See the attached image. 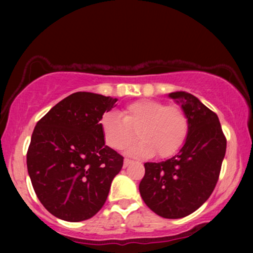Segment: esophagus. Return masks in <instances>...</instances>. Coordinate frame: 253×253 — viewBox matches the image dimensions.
<instances>
[{"label": "esophagus", "instance_id": "1", "mask_svg": "<svg viewBox=\"0 0 253 253\" xmlns=\"http://www.w3.org/2000/svg\"><path fill=\"white\" fill-rule=\"evenodd\" d=\"M131 162H132V160H130V159H124V164H123V167L126 168L127 166H129Z\"/></svg>", "mask_w": 253, "mask_h": 253}]
</instances>
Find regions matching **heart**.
Segmentation results:
<instances>
[{"mask_svg":"<svg viewBox=\"0 0 253 253\" xmlns=\"http://www.w3.org/2000/svg\"><path fill=\"white\" fill-rule=\"evenodd\" d=\"M100 126L105 143L113 150L126 148L137 132L140 141L132 145L127 154L147 158L157 153L159 158H168L177 153L184 144L189 119L181 107L143 99L126 105L121 115L107 113Z\"/></svg>","mask_w":253,"mask_h":253,"instance_id":"1","label":"heart"}]
</instances>
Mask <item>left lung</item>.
<instances>
[{"label": "left lung", "mask_w": 253, "mask_h": 253, "mask_svg": "<svg viewBox=\"0 0 253 253\" xmlns=\"http://www.w3.org/2000/svg\"><path fill=\"white\" fill-rule=\"evenodd\" d=\"M169 98L181 103L189 119V133L175 157L146 162L139 184L144 203L166 219H179L198 210L212 195L226 154L227 139L214 112L186 92Z\"/></svg>", "instance_id": "left-lung-1"}]
</instances>
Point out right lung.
Instances as JSON below:
<instances>
[{"mask_svg": "<svg viewBox=\"0 0 253 253\" xmlns=\"http://www.w3.org/2000/svg\"><path fill=\"white\" fill-rule=\"evenodd\" d=\"M117 99L76 92L55 105L34 127L27 170L48 212L70 222L101 210L123 157L105 145L100 121Z\"/></svg>", "mask_w": 253, "mask_h": 253, "instance_id": "add662e5", "label": "right lung"}]
</instances>
